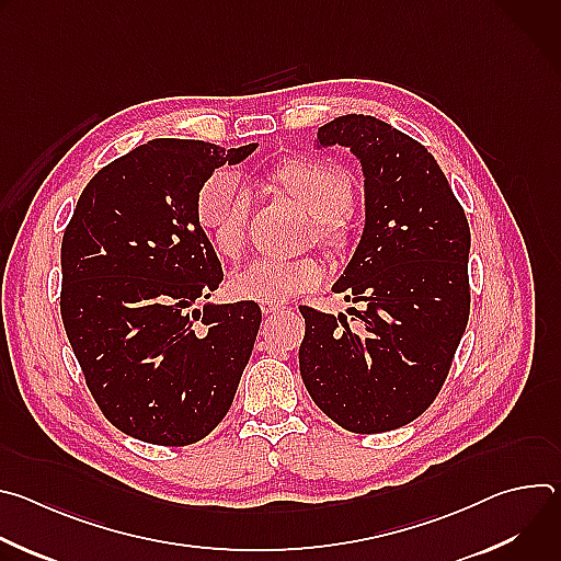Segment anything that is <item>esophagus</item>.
<instances>
[{
    "label": "esophagus",
    "mask_w": 561,
    "mask_h": 561,
    "mask_svg": "<svg viewBox=\"0 0 561 561\" xmlns=\"http://www.w3.org/2000/svg\"><path fill=\"white\" fill-rule=\"evenodd\" d=\"M286 310V306L284 304H277V301H264L262 304V312L268 317V314H279V312H284Z\"/></svg>",
    "instance_id": "esophagus-1"
}]
</instances>
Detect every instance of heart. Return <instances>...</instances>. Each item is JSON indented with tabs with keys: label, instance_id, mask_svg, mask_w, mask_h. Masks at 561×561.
Listing matches in <instances>:
<instances>
[{
	"label": "heart",
	"instance_id": "1",
	"mask_svg": "<svg viewBox=\"0 0 561 561\" xmlns=\"http://www.w3.org/2000/svg\"><path fill=\"white\" fill-rule=\"evenodd\" d=\"M277 180L322 224L319 234L331 242L340 239L342 230L337 219L353 202V188L346 173L319 162H293L277 171ZM249 204V193L237 173L228 169L215 171L199 186L195 199L197 219L210 234L215 249L226 257H234L242 251ZM324 275V264L312 257H257L234 273L232 290L237 297L251 301H286L322 284Z\"/></svg>",
	"mask_w": 561,
	"mask_h": 561
}]
</instances>
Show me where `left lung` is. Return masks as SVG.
<instances>
[{
    "mask_svg": "<svg viewBox=\"0 0 561 561\" xmlns=\"http://www.w3.org/2000/svg\"><path fill=\"white\" fill-rule=\"evenodd\" d=\"M342 146L364 175V230L333 284L346 314L301 306L299 373L312 402L351 433L417 420L437 397L468 324L470 230L435 157L370 115L319 126L314 148Z\"/></svg>",
    "mask_w": 561,
    "mask_h": 561,
    "instance_id": "1",
    "label": "left lung"
}]
</instances>
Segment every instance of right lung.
<instances>
[{"label": "right lung", "mask_w": 561, "mask_h": 561, "mask_svg": "<svg viewBox=\"0 0 561 561\" xmlns=\"http://www.w3.org/2000/svg\"><path fill=\"white\" fill-rule=\"evenodd\" d=\"M255 148L150 139L89 182L66 226L64 329L102 413L135 439H204L251 359L255 301L195 308L224 279L195 199L206 178Z\"/></svg>", "instance_id": "obj_1"}]
</instances>
